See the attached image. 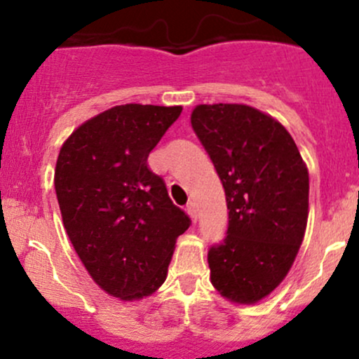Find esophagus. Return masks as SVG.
Segmentation results:
<instances>
[{
  "label": "esophagus",
  "instance_id": "34e87169",
  "mask_svg": "<svg viewBox=\"0 0 359 359\" xmlns=\"http://www.w3.org/2000/svg\"><path fill=\"white\" fill-rule=\"evenodd\" d=\"M187 212H189V216H191V219L196 222L197 221V205L194 203H189L187 204Z\"/></svg>",
  "mask_w": 359,
  "mask_h": 359
}]
</instances>
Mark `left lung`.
<instances>
[{"label":"left lung","instance_id":"1","mask_svg":"<svg viewBox=\"0 0 359 359\" xmlns=\"http://www.w3.org/2000/svg\"><path fill=\"white\" fill-rule=\"evenodd\" d=\"M191 123L229 211L224 240L208 253L211 282L222 297L255 304L280 285L302 245L307 167L285 128L251 106L199 104Z\"/></svg>","mask_w":359,"mask_h":359}]
</instances>
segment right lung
<instances>
[{"label":"right lung","mask_w":359,"mask_h":359,"mask_svg":"<svg viewBox=\"0 0 359 359\" xmlns=\"http://www.w3.org/2000/svg\"><path fill=\"white\" fill-rule=\"evenodd\" d=\"M180 113V106H114L60 148L53 182L65 231L94 282L113 297L154 294L165 282L175 240L191 226L147 163Z\"/></svg>","instance_id":"add662e5"}]
</instances>
